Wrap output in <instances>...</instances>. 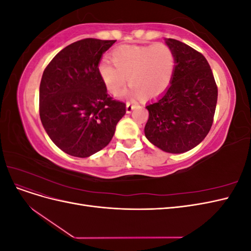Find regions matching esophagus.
<instances>
[{
  "instance_id": "esophagus-1",
  "label": "esophagus",
  "mask_w": 251,
  "mask_h": 251,
  "mask_svg": "<svg viewBox=\"0 0 251 251\" xmlns=\"http://www.w3.org/2000/svg\"><path fill=\"white\" fill-rule=\"evenodd\" d=\"M134 108H135L134 102H126V112L127 113H131Z\"/></svg>"
}]
</instances>
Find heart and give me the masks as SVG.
Listing matches in <instances>:
<instances>
[{"label": "heart", "instance_id": "b5f03b06", "mask_svg": "<svg viewBox=\"0 0 251 251\" xmlns=\"http://www.w3.org/2000/svg\"><path fill=\"white\" fill-rule=\"evenodd\" d=\"M111 59L113 64H100L98 74L114 96L124 93L126 77L134 93L143 97L160 95L171 85L176 67V55L163 43L120 46L112 51Z\"/></svg>", "mask_w": 251, "mask_h": 251}]
</instances>
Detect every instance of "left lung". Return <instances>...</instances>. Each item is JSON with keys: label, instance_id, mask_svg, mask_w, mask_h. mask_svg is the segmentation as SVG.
<instances>
[{"label": "left lung", "instance_id": "left-lung-1", "mask_svg": "<svg viewBox=\"0 0 251 251\" xmlns=\"http://www.w3.org/2000/svg\"><path fill=\"white\" fill-rule=\"evenodd\" d=\"M176 55L171 86L147 105L146 137L173 154L184 153L206 137L214 121L218 87L207 59L180 41L168 39Z\"/></svg>", "mask_w": 251, "mask_h": 251}]
</instances>
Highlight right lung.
I'll list each match as a JSON object with an SVG mask.
<instances>
[{
  "label": "right lung",
  "instance_id": "obj_1",
  "mask_svg": "<svg viewBox=\"0 0 251 251\" xmlns=\"http://www.w3.org/2000/svg\"><path fill=\"white\" fill-rule=\"evenodd\" d=\"M116 41L83 39L59 51L44 70L40 117L55 146L86 158L105 148L126 103L107 93L98 74L102 53Z\"/></svg>",
  "mask_w": 251,
  "mask_h": 251
}]
</instances>
